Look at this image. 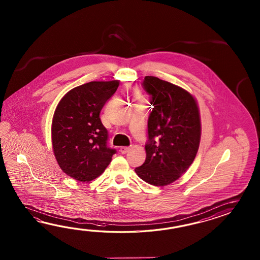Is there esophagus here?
<instances>
[{"mask_svg":"<svg viewBox=\"0 0 260 260\" xmlns=\"http://www.w3.org/2000/svg\"><path fill=\"white\" fill-rule=\"evenodd\" d=\"M129 149H130L129 147H121L120 148V152L122 153V154H125V153H127L128 151H129Z\"/></svg>","mask_w":260,"mask_h":260,"instance_id":"34e87169","label":"esophagus"}]
</instances>
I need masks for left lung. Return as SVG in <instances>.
Listing matches in <instances>:
<instances>
[{"mask_svg": "<svg viewBox=\"0 0 260 260\" xmlns=\"http://www.w3.org/2000/svg\"><path fill=\"white\" fill-rule=\"evenodd\" d=\"M144 89L153 106L148 121L146 160L135 171L145 182L166 186L193 162L201 140L197 101L187 90L154 76H146Z\"/></svg>", "mask_w": 260, "mask_h": 260, "instance_id": "1", "label": "left lung"}]
</instances>
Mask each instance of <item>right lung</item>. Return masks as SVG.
Returning a JSON list of instances; mask_svg holds the SVG:
<instances>
[{"label": "right lung", "mask_w": 260, "mask_h": 260, "mask_svg": "<svg viewBox=\"0 0 260 260\" xmlns=\"http://www.w3.org/2000/svg\"><path fill=\"white\" fill-rule=\"evenodd\" d=\"M120 81L90 82L70 90L55 108L52 146L61 170L81 182L100 177L115 149L107 146L108 132L100 111Z\"/></svg>", "instance_id": "1"}]
</instances>
